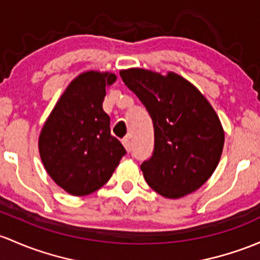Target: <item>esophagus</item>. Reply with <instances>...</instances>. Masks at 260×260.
<instances>
[{
  "instance_id": "esophagus-1",
  "label": "esophagus",
  "mask_w": 260,
  "mask_h": 260,
  "mask_svg": "<svg viewBox=\"0 0 260 260\" xmlns=\"http://www.w3.org/2000/svg\"><path fill=\"white\" fill-rule=\"evenodd\" d=\"M122 143H123V146H124V148L127 149V152H131V141H129V138L124 137L122 139Z\"/></svg>"
}]
</instances>
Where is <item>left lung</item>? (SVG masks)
<instances>
[{
	"instance_id": "left-lung-1",
	"label": "left lung",
	"mask_w": 260,
	"mask_h": 260,
	"mask_svg": "<svg viewBox=\"0 0 260 260\" xmlns=\"http://www.w3.org/2000/svg\"><path fill=\"white\" fill-rule=\"evenodd\" d=\"M119 75L153 122L154 149L141 165L149 187L172 199L201 188L217 168L224 146L222 124L206 97L173 72L165 77L131 68Z\"/></svg>"
}]
</instances>
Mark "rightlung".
<instances>
[{
    "label": "right lung",
    "instance_id": "add662e5",
    "mask_svg": "<svg viewBox=\"0 0 260 260\" xmlns=\"http://www.w3.org/2000/svg\"><path fill=\"white\" fill-rule=\"evenodd\" d=\"M113 73H82L59 98L40 135L41 159L50 177L72 196H87L108 182L124 147L111 135L103 111Z\"/></svg>",
    "mask_w": 260,
    "mask_h": 260
}]
</instances>
